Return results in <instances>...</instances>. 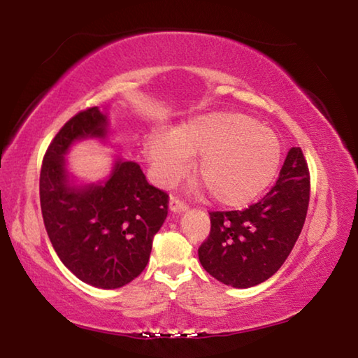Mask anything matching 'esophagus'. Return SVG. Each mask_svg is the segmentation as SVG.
<instances>
[{
  "mask_svg": "<svg viewBox=\"0 0 358 358\" xmlns=\"http://www.w3.org/2000/svg\"><path fill=\"white\" fill-rule=\"evenodd\" d=\"M169 208H171V211H173V213H183V211H186L187 205L185 202H181L178 197H171V201H169Z\"/></svg>",
  "mask_w": 358,
  "mask_h": 358,
  "instance_id": "34e87169",
  "label": "esophagus"
}]
</instances>
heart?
I'll return each mask as SVG.
<instances>
[{
    "instance_id": "1",
    "label": "heart",
    "mask_w": 358,
    "mask_h": 358,
    "mask_svg": "<svg viewBox=\"0 0 358 358\" xmlns=\"http://www.w3.org/2000/svg\"><path fill=\"white\" fill-rule=\"evenodd\" d=\"M151 173L162 186L177 183L199 156L197 177L224 207H246L275 180L281 143L270 129L238 112H211L180 124L173 134L151 132L143 145Z\"/></svg>"
}]
</instances>
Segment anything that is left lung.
Returning a JSON list of instances; mask_svg holds the SVG:
<instances>
[{"label":"left lung","mask_w":358,"mask_h":358,"mask_svg":"<svg viewBox=\"0 0 358 358\" xmlns=\"http://www.w3.org/2000/svg\"><path fill=\"white\" fill-rule=\"evenodd\" d=\"M310 171L300 147L289 150L276 185L243 211H211L199 260L226 286L246 289L273 276L286 262L305 224Z\"/></svg>","instance_id":"left-lung-1"}]
</instances>
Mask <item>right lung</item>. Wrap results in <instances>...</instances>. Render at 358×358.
I'll return each instance as SVG.
<instances>
[{"instance_id": "obj_1", "label": "right lung", "mask_w": 358, "mask_h": 358, "mask_svg": "<svg viewBox=\"0 0 358 358\" xmlns=\"http://www.w3.org/2000/svg\"><path fill=\"white\" fill-rule=\"evenodd\" d=\"M108 118L87 108L48 145L41 169V210L52 246L78 280L118 289L142 273L151 245L167 217L169 196L151 186L134 161L115 157L106 180L77 183L66 155L87 138L106 142Z\"/></svg>"}]
</instances>
